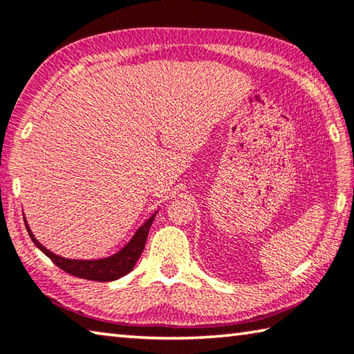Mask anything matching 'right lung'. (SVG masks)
Masks as SVG:
<instances>
[{
  "mask_svg": "<svg viewBox=\"0 0 354 354\" xmlns=\"http://www.w3.org/2000/svg\"><path fill=\"white\" fill-rule=\"evenodd\" d=\"M156 214H158V211L153 212L151 217H149L142 226H139L136 234L131 237V241L124 245L122 250H118L117 253L107 257H100V259H68V257L53 253V251L45 248L44 245L35 239L31 227L26 223V220L25 225L29 232V237H31L35 247H37L41 253L50 257L59 268H62L64 272L73 274V277L77 278L106 283V281H115L118 278H122L133 270L136 262L139 261L143 248H145L149 227L153 225Z\"/></svg>",
  "mask_w": 354,
  "mask_h": 354,
  "instance_id": "add662e5",
  "label": "right lung"
}]
</instances>
